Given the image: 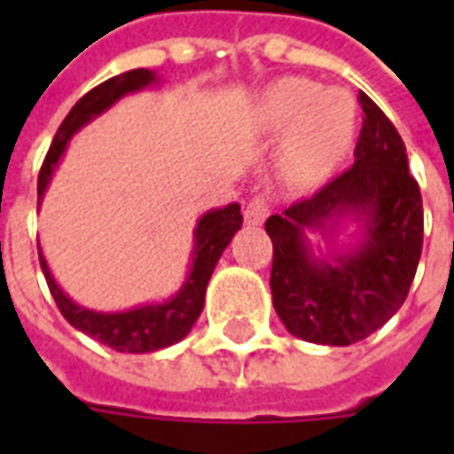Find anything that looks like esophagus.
Segmentation results:
<instances>
[{
    "label": "esophagus",
    "instance_id": "obj_1",
    "mask_svg": "<svg viewBox=\"0 0 454 454\" xmlns=\"http://www.w3.org/2000/svg\"><path fill=\"white\" fill-rule=\"evenodd\" d=\"M246 223L247 226H262L265 218L270 216V204H267L265 197H255L250 204L246 207Z\"/></svg>",
    "mask_w": 454,
    "mask_h": 454
}]
</instances>
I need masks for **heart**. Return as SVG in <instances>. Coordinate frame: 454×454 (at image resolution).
<instances>
[{
  "mask_svg": "<svg viewBox=\"0 0 454 454\" xmlns=\"http://www.w3.org/2000/svg\"><path fill=\"white\" fill-rule=\"evenodd\" d=\"M255 116L262 133L285 136L277 169L292 189H309L328 177L348 158L357 133L350 94L306 77L267 84L257 97Z\"/></svg>",
  "mask_w": 454,
  "mask_h": 454,
  "instance_id": "obj_1",
  "label": "heart"
}]
</instances>
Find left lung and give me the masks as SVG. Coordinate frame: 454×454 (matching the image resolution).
<instances>
[{
    "label": "left lung",
    "instance_id": "1",
    "mask_svg": "<svg viewBox=\"0 0 454 454\" xmlns=\"http://www.w3.org/2000/svg\"><path fill=\"white\" fill-rule=\"evenodd\" d=\"M360 104L355 165L265 223L277 316L316 345L345 348L387 324L406 301L423 247V201L406 145L364 92ZM311 235L325 246L314 248Z\"/></svg>",
    "mask_w": 454,
    "mask_h": 454
}]
</instances>
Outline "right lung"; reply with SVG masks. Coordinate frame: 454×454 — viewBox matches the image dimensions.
<instances>
[{"mask_svg": "<svg viewBox=\"0 0 454 454\" xmlns=\"http://www.w3.org/2000/svg\"><path fill=\"white\" fill-rule=\"evenodd\" d=\"M158 84L160 77L155 70L138 67V70H129V73H121L112 80H106L74 104L55 133L53 145L48 150L41 175H38V207L43 201L45 189L51 184L55 169L60 165L74 133H80L87 123H92L94 119L109 112L126 94L143 92L148 87H158ZM240 226H243V214H240L238 201L228 204V207L208 208L207 214L199 216L197 226H194L192 262H189V272L182 286L165 301L130 306L126 311H94V309L80 306L74 299L65 294L63 286L55 282L41 246H38V257H41V270H43L48 289L67 324L94 340L109 345L112 350L140 355V352L162 350V348H169V345L187 338L192 325L197 324V318L201 316L214 267L223 255L228 243L240 231Z\"/></svg>", "mask_w": 454, "mask_h": 454, "instance_id": "add662e5", "label": "right lung"}]
</instances>
